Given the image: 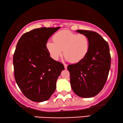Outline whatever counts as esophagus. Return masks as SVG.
Instances as JSON below:
<instances>
[{
  "mask_svg": "<svg viewBox=\"0 0 123 123\" xmlns=\"http://www.w3.org/2000/svg\"><path fill=\"white\" fill-rule=\"evenodd\" d=\"M63 65H64V67H65V69H67V64L64 63Z\"/></svg>",
  "mask_w": 123,
  "mask_h": 123,
  "instance_id": "1",
  "label": "esophagus"
}]
</instances>
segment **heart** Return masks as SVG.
<instances>
[{
  "instance_id": "heart-1",
  "label": "heart",
  "mask_w": 123,
  "mask_h": 123,
  "mask_svg": "<svg viewBox=\"0 0 123 123\" xmlns=\"http://www.w3.org/2000/svg\"><path fill=\"white\" fill-rule=\"evenodd\" d=\"M53 41H48L46 47L50 57L56 61L63 51L66 59L71 63H77L86 56L89 49V40L85 34H77L68 30L56 33Z\"/></svg>"
}]
</instances>
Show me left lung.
<instances>
[{"label": "left lung", "instance_id": "obj_1", "mask_svg": "<svg viewBox=\"0 0 123 123\" xmlns=\"http://www.w3.org/2000/svg\"><path fill=\"white\" fill-rule=\"evenodd\" d=\"M76 32L87 36L90 46L81 61L67 66L71 86L77 96L92 98L101 91L108 79L111 64L109 47L98 33L85 30Z\"/></svg>", "mask_w": 123, "mask_h": 123}]
</instances>
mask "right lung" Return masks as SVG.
<instances>
[{
	"label": "right lung",
	"instance_id": "obj_1",
	"mask_svg": "<svg viewBox=\"0 0 123 123\" xmlns=\"http://www.w3.org/2000/svg\"><path fill=\"white\" fill-rule=\"evenodd\" d=\"M60 27L37 28L25 33L17 43L13 56L15 81L25 96L35 102L49 99L64 66L50 57L46 45Z\"/></svg>",
	"mask_w": 123,
	"mask_h": 123
}]
</instances>
